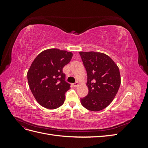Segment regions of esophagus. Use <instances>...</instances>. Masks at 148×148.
I'll use <instances>...</instances> for the list:
<instances>
[{"instance_id": "esophagus-1", "label": "esophagus", "mask_w": 148, "mask_h": 148, "mask_svg": "<svg viewBox=\"0 0 148 148\" xmlns=\"http://www.w3.org/2000/svg\"><path fill=\"white\" fill-rule=\"evenodd\" d=\"M78 84H79V82H76L75 83H73L72 85L74 88H76L77 86H78Z\"/></svg>"}]
</instances>
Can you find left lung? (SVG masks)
<instances>
[{
	"label": "left lung",
	"mask_w": 148,
	"mask_h": 148,
	"mask_svg": "<svg viewBox=\"0 0 148 148\" xmlns=\"http://www.w3.org/2000/svg\"><path fill=\"white\" fill-rule=\"evenodd\" d=\"M87 72L88 94L81 98L82 105L91 111H99L108 106L119 91L121 83L118 66L101 52H79Z\"/></svg>",
	"instance_id": "8db88e82"
}]
</instances>
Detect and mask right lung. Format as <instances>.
Masks as SVG:
<instances>
[{"label":"right lung","mask_w":148,"mask_h":148,"mask_svg":"<svg viewBox=\"0 0 148 148\" xmlns=\"http://www.w3.org/2000/svg\"><path fill=\"white\" fill-rule=\"evenodd\" d=\"M73 53L58 49H49L35 58L27 73L29 88L36 100L49 109L60 107L70 84L65 82L64 66L68 64Z\"/></svg>","instance_id":"obj_1"}]
</instances>
